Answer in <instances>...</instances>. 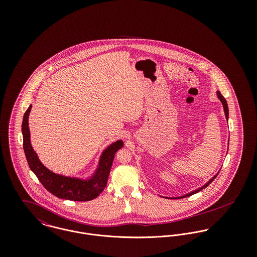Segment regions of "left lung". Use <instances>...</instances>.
I'll return each mask as SVG.
<instances>
[{
	"label": "left lung",
	"instance_id": "left-lung-1",
	"mask_svg": "<svg viewBox=\"0 0 257 257\" xmlns=\"http://www.w3.org/2000/svg\"><path fill=\"white\" fill-rule=\"evenodd\" d=\"M217 94H218V98L220 99V102H221V104H222V107H223V110H224V114H225V118L227 119L228 118V108H227V104H226V101H225V99L222 97V95L220 94V92L218 91L217 92ZM218 176V174L217 175H215L209 182L207 184H205L204 186H202L201 188H199V189H197V190H195V191H193V192H191V193H189V194H186V195H184L182 197H178V198H173V199H180V198H186V197H189V196H191V195H194V194H196V193H198L199 191H201V190H203V189H205L206 187H208L210 184L212 183L215 179H216V177ZM172 199V198H171Z\"/></svg>",
	"mask_w": 257,
	"mask_h": 257
}]
</instances>
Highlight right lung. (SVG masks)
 Instances as JSON below:
<instances>
[{
  "mask_svg": "<svg viewBox=\"0 0 257 257\" xmlns=\"http://www.w3.org/2000/svg\"><path fill=\"white\" fill-rule=\"evenodd\" d=\"M31 109L32 105L26 110L22 124L24 151L29 166L36 174L39 182L48 192L60 199L86 202L97 198L107 186L114 154L119 148L123 147L122 141H117L105 149L101 155L99 167L89 180H81L55 174L39 161L37 152L31 145V134L29 128V115Z\"/></svg>",
  "mask_w": 257,
  "mask_h": 257,
  "instance_id": "1",
  "label": "right lung"
}]
</instances>
